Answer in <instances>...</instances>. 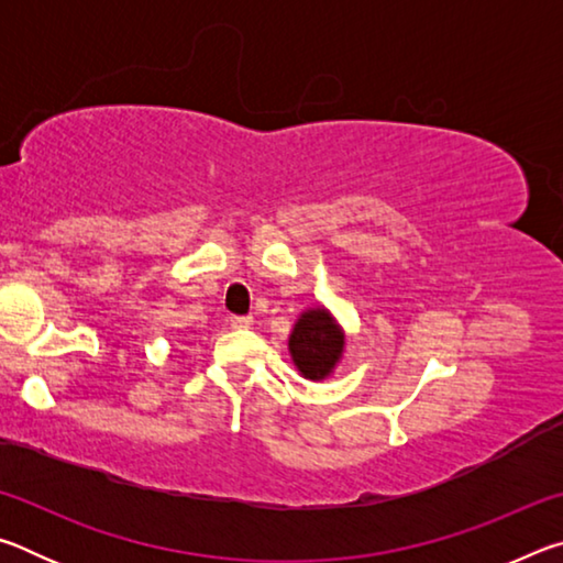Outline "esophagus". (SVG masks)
<instances>
[{
    "mask_svg": "<svg viewBox=\"0 0 563 563\" xmlns=\"http://www.w3.org/2000/svg\"><path fill=\"white\" fill-rule=\"evenodd\" d=\"M251 325H253L251 316H233L231 318V328H235V330H243V328H251Z\"/></svg>",
    "mask_w": 563,
    "mask_h": 563,
    "instance_id": "obj_1",
    "label": "esophagus"
}]
</instances>
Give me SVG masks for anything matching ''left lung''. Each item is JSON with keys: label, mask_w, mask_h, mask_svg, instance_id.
<instances>
[{"label": "left lung", "mask_w": 563, "mask_h": 563, "mask_svg": "<svg viewBox=\"0 0 563 563\" xmlns=\"http://www.w3.org/2000/svg\"><path fill=\"white\" fill-rule=\"evenodd\" d=\"M288 347L302 377L325 379L342 357L345 332L325 308H312L295 322Z\"/></svg>", "instance_id": "1"}]
</instances>
